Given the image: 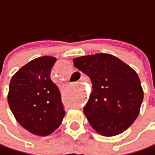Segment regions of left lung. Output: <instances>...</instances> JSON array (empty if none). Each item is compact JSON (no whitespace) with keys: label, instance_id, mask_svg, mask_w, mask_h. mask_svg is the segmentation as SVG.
<instances>
[{"label":"left lung","instance_id":"8db88e82","mask_svg":"<svg viewBox=\"0 0 155 155\" xmlns=\"http://www.w3.org/2000/svg\"><path fill=\"white\" fill-rule=\"evenodd\" d=\"M73 63L93 84V92L84 107L92 128L107 137L122 133L139 116L143 100L136 71L106 53L75 58Z\"/></svg>","mask_w":155,"mask_h":155}]
</instances>
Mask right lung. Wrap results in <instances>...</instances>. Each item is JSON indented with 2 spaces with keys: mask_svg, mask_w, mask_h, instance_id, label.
<instances>
[{
  "mask_svg": "<svg viewBox=\"0 0 155 155\" xmlns=\"http://www.w3.org/2000/svg\"><path fill=\"white\" fill-rule=\"evenodd\" d=\"M56 58L43 56L29 61L12 77L8 104L17 122L29 132L48 136L65 115L59 88L50 79Z\"/></svg>",
  "mask_w": 155,
  "mask_h": 155,
  "instance_id": "1",
  "label": "right lung"
}]
</instances>
